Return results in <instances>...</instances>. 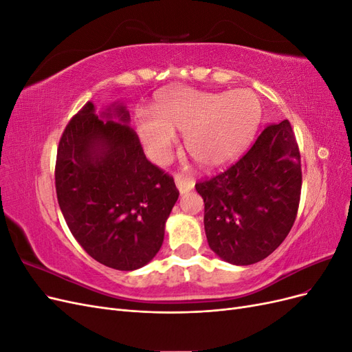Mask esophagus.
Segmentation results:
<instances>
[{
	"label": "esophagus",
	"instance_id": "esophagus-1",
	"mask_svg": "<svg viewBox=\"0 0 352 352\" xmlns=\"http://www.w3.org/2000/svg\"><path fill=\"white\" fill-rule=\"evenodd\" d=\"M175 184H176V188H177V190L180 194H186V192H189L190 189L194 188V182L192 180H189L188 177H184L182 175H176L175 176Z\"/></svg>",
	"mask_w": 352,
	"mask_h": 352
}]
</instances>
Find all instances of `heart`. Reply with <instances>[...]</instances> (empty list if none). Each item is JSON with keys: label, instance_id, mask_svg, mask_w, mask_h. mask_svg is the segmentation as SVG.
<instances>
[{"label": "heart", "instance_id": "b5f03b06", "mask_svg": "<svg viewBox=\"0 0 352 352\" xmlns=\"http://www.w3.org/2000/svg\"><path fill=\"white\" fill-rule=\"evenodd\" d=\"M154 116L138 120L136 131L154 163H166L184 133L188 154L204 168H219L242 154L261 120V102L248 89L207 92L173 88L153 105Z\"/></svg>", "mask_w": 352, "mask_h": 352}]
</instances>
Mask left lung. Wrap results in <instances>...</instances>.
Wrapping results in <instances>:
<instances>
[{
    "label": "left lung",
    "mask_w": 352,
    "mask_h": 352,
    "mask_svg": "<svg viewBox=\"0 0 352 352\" xmlns=\"http://www.w3.org/2000/svg\"><path fill=\"white\" fill-rule=\"evenodd\" d=\"M300 150L291 123L265 127L226 172L195 185L204 199V229L221 260H264L289 233L301 195Z\"/></svg>",
    "instance_id": "1"
}]
</instances>
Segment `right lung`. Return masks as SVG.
Listing matches in <instances>:
<instances>
[{"label":"right lung","instance_id":"obj_1","mask_svg":"<svg viewBox=\"0 0 352 352\" xmlns=\"http://www.w3.org/2000/svg\"><path fill=\"white\" fill-rule=\"evenodd\" d=\"M129 123L123 102L97 111L88 101L63 132L56 163L72 235L94 260L124 272L155 257L179 198L173 177L148 162Z\"/></svg>","mask_w":352,"mask_h":352}]
</instances>
